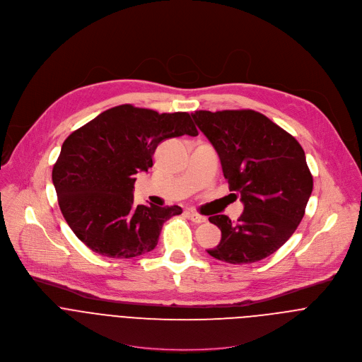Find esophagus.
I'll return each instance as SVG.
<instances>
[{"instance_id":"esophagus-1","label":"esophagus","mask_w":362,"mask_h":362,"mask_svg":"<svg viewBox=\"0 0 362 362\" xmlns=\"http://www.w3.org/2000/svg\"><path fill=\"white\" fill-rule=\"evenodd\" d=\"M188 216H189V219H191L192 222H195V223H204V222H206V218L202 216V215H199V214H197V212H188Z\"/></svg>"}]
</instances>
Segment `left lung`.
Returning a JSON list of instances; mask_svg holds the SVG:
<instances>
[{
    "label": "left lung",
    "instance_id": "obj_1",
    "mask_svg": "<svg viewBox=\"0 0 362 362\" xmlns=\"http://www.w3.org/2000/svg\"><path fill=\"white\" fill-rule=\"evenodd\" d=\"M216 150L229 189L240 195L242 215L209 216L222 238L212 257L245 264L274 253L294 233L313 191V175L298 141L255 110H199L192 115Z\"/></svg>",
    "mask_w": 362,
    "mask_h": 362
}]
</instances>
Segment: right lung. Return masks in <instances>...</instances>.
I'll return each mask as SVG.
<instances>
[{
  "label": "right lung",
  "instance_id": "obj_1",
  "mask_svg": "<svg viewBox=\"0 0 362 362\" xmlns=\"http://www.w3.org/2000/svg\"><path fill=\"white\" fill-rule=\"evenodd\" d=\"M198 136L185 112L158 113L122 105L75 130L52 170L59 208L74 233L93 252L129 259L153 250L178 205L134 204L136 174L153 167L167 139Z\"/></svg>",
  "mask_w": 362,
  "mask_h": 362
}]
</instances>
